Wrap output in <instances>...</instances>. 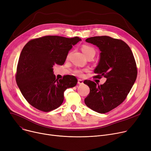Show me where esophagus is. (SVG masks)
Returning <instances> with one entry per match:
<instances>
[{"label":"esophagus","instance_id":"obj_1","mask_svg":"<svg viewBox=\"0 0 151 151\" xmlns=\"http://www.w3.org/2000/svg\"><path fill=\"white\" fill-rule=\"evenodd\" d=\"M78 84H79V85H82V84H83V81L82 80H81V79H78Z\"/></svg>","mask_w":151,"mask_h":151}]
</instances>
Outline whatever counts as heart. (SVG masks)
Wrapping results in <instances>:
<instances>
[{"instance_id": "1", "label": "heart", "mask_w": 151, "mask_h": 151, "mask_svg": "<svg viewBox=\"0 0 151 151\" xmlns=\"http://www.w3.org/2000/svg\"><path fill=\"white\" fill-rule=\"evenodd\" d=\"M82 52L84 53V55L87 56V55H90V54H95V49L93 48L92 47L89 46V45H84L82 47ZM69 56V54L68 55V57ZM76 74H77V76H82V72L80 70H76L75 71Z\"/></svg>"}]
</instances>
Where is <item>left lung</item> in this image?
<instances>
[{
    "label": "left lung",
    "mask_w": 151,
    "mask_h": 151,
    "mask_svg": "<svg viewBox=\"0 0 151 151\" xmlns=\"http://www.w3.org/2000/svg\"><path fill=\"white\" fill-rule=\"evenodd\" d=\"M85 41L99 50V60L94 73L104 76L106 82L99 85L91 81L83 83L90 88L84 100L87 107L104 114L116 108L125 99L137 77V68L130 48L124 41L109 36H96Z\"/></svg>",
    "instance_id": "left-lung-1"
}]
</instances>
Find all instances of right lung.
I'll list each match as a JSON object with an SVG mask.
<instances>
[{
  "instance_id": "1",
  "label": "right lung",
  "mask_w": 151,
  "mask_h": 151,
  "mask_svg": "<svg viewBox=\"0 0 151 151\" xmlns=\"http://www.w3.org/2000/svg\"><path fill=\"white\" fill-rule=\"evenodd\" d=\"M81 40L78 37L48 35L29 41L23 47L16 81L26 101L35 108L44 112L58 108L63 102L64 91L76 85L77 79L73 76L56 78L52 68L63 65L70 50Z\"/></svg>"
}]
</instances>
